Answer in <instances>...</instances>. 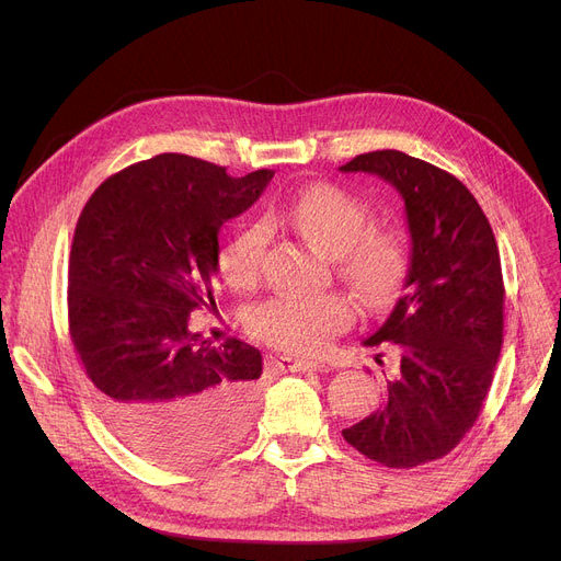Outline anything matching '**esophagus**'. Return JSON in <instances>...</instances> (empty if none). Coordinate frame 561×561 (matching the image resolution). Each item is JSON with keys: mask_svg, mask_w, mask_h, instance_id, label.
<instances>
[{"mask_svg": "<svg viewBox=\"0 0 561 561\" xmlns=\"http://www.w3.org/2000/svg\"><path fill=\"white\" fill-rule=\"evenodd\" d=\"M288 362L290 373H307V370H318V373H328L330 364L325 362H311V359H284Z\"/></svg>", "mask_w": 561, "mask_h": 561, "instance_id": "1", "label": "esophagus"}]
</instances>
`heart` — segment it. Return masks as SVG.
<instances>
[{"label":"heart","mask_w":561,"mask_h":561,"mask_svg":"<svg viewBox=\"0 0 561 561\" xmlns=\"http://www.w3.org/2000/svg\"><path fill=\"white\" fill-rule=\"evenodd\" d=\"M279 218L296 227L318 250L336 259L339 277L364 305L387 302L404 271V250L393 231L368 229L366 206L332 184H316L279 206ZM268 231L252 222L233 231L220 250V271L239 288L261 277ZM352 320V305L341 293L296 296L279 293L250 309L256 339L284 352H318Z\"/></svg>","instance_id":"1"}]
</instances>
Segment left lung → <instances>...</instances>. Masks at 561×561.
Here are the masks:
<instances>
[{
    "mask_svg": "<svg viewBox=\"0 0 561 561\" xmlns=\"http://www.w3.org/2000/svg\"><path fill=\"white\" fill-rule=\"evenodd\" d=\"M339 170L391 184L404 199L411 236L400 296L364 339L370 347L391 343L398 368L385 375V404L343 436L373 461L414 468L459 444L491 387L505 305L495 236L470 191L427 161L379 150Z\"/></svg>",
    "mask_w": 561,
    "mask_h": 561,
    "instance_id": "1",
    "label": "left lung"
}]
</instances>
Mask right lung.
<instances>
[{
    "mask_svg": "<svg viewBox=\"0 0 561 561\" xmlns=\"http://www.w3.org/2000/svg\"><path fill=\"white\" fill-rule=\"evenodd\" d=\"M186 154L134 163L85 202L70 250L68 320L106 425L159 463H195L239 440L256 411L261 352L188 330L216 307L218 236L273 180Z\"/></svg>",
    "mask_w": 561,
    "mask_h": 561,
    "instance_id": "right-lung-1",
    "label": "right lung"
}]
</instances>
